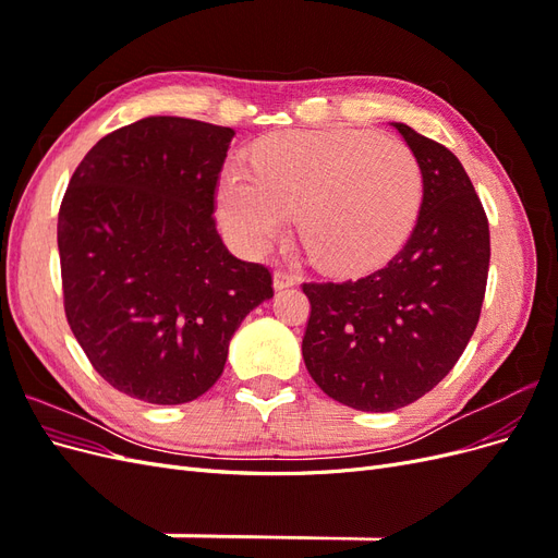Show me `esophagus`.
Masks as SVG:
<instances>
[{"label": "esophagus", "instance_id": "1", "mask_svg": "<svg viewBox=\"0 0 558 558\" xmlns=\"http://www.w3.org/2000/svg\"><path fill=\"white\" fill-rule=\"evenodd\" d=\"M295 283H298V277L293 272H289V269H283V267L275 269V289L277 291L289 289V286H295Z\"/></svg>", "mask_w": 558, "mask_h": 558}]
</instances>
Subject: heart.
I'll use <instances>...</instances> for the list:
<instances>
[{
  "label": "heart",
  "mask_w": 558,
  "mask_h": 558,
  "mask_svg": "<svg viewBox=\"0 0 558 558\" xmlns=\"http://www.w3.org/2000/svg\"><path fill=\"white\" fill-rule=\"evenodd\" d=\"M421 197V165L400 140L361 130L279 132L253 148L251 172L223 174L218 214L234 244L258 253L298 211L314 263L359 272L408 240Z\"/></svg>",
  "instance_id": "obj_1"
}]
</instances>
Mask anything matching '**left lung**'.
<instances>
[{
    "instance_id": "1",
    "label": "left lung",
    "mask_w": 558,
    "mask_h": 558,
    "mask_svg": "<svg viewBox=\"0 0 558 558\" xmlns=\"http://www.w3.org/2000/svg\"><path fill=\"white\" fill-rule=\"evenodd\" d=\"M421 165L410 240L373 275L302 283V359L320 391L361 412H393L440 384L477 328L492 242L482 202L451 150L393 123Z\"/></svg>"
}]
</instances>
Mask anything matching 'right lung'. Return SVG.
I'll list each match as a JSON object with an SVG mask.
<instances>
[{"mask_svg": "<svg viewBox=\"0 0 558 558\" xmlns=\"http://www.w3.org/2000/svg\"><path fill=\"white\" fill-rule=\"evenodd\" d=\"M232 128L148 116L99 140L58 214L64 314L105 381L181 404L221 377L244 316L275 295L234 258L214 205Z\"/></svg>", "mask_w": 558, "mask_h": 558, "instance_id": "obj_1", "label": "right lung"}]
</instances>
